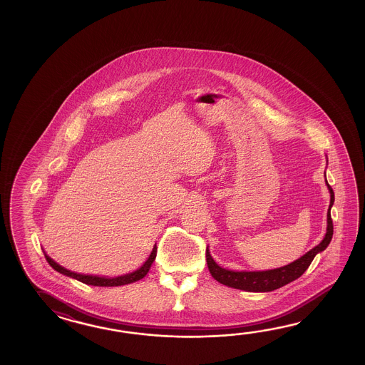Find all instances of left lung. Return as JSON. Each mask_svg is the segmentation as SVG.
<instances>
[{"label":"left lung","mask_w":365,"mask_h":365,"mask_svg":"<svg viewBox=\"0 0 365 365\" xmlns=\"http://www.w3.org/2000/svg\"><path fill=\"white\" fill-rule=\"evenodd\" d=\"M326 185L329 187L330 192V206L327 210V228H326V235L324 240L318 244L317 247L310 249L308 253H305L303 257L294 261L292 264H286L279 269L274 270H266V272H232V270H225L220 267L217 262L212 259L210 255L209 248L206 249V261L209 266L210 274L212 275L214 279L217 280L219 283L228 286V287L237 288V289H244L249 292H270L274 289L286 286L288 283L300 278L305 270L309 267L313 258L317 253L325 250L327 245L330 244L331 237H333V220H331V214L330 210L334 203V192L331 186L326 181Z\"/></svg>","instance_id":"obj_1"}]
</instances>
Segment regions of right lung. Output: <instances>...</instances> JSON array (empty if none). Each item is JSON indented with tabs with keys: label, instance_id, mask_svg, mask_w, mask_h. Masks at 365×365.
Listing matches in <instances>:
<instances>
[{
	"label": "right lung",
	"instance_id": "obj_1",
	"mask_svg": "<svg viewBox=\"0 0 365 365\" xmlns=\"http://www.w3.org/2000/svg\"><path fill=\"white\" fill-rule=\"evenodd\" d=\"M156 245H154L151 255L148 256V261L145 264L140 266L138 270L130 272V274H126V275H121V277H116V278H104V277H95V275H83V274H77V272H70L66 270L65 267H62L58 264H56L55 261L47 256L46 253V258H47L48 264H51L56 272H61L66 277L70 278H74V279L79 280L85 284H90V286H98V287H116V286H124V284H129L133 282H137V280L142 279L143 277H146L151 264L154 262L156 257Z\"/></svg>",
	"mask_w": 365,
	"mask_h": 365
}]
</instances>
